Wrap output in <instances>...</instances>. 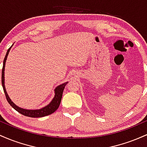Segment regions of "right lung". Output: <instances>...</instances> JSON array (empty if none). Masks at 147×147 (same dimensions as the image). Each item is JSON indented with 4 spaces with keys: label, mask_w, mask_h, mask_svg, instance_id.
<instances>
[{
    "label": "right lung",
    "mask_w": 147,
    "mask_h": 147,
    "mask_svg": "<svg viewBox=\"0 0 147 147\" xmlns=\"http://www.w3.org/2000/svg\"><path fill=\"white\" fill-rule=\"evenodd\" d=\"M11 48V47L8 49L7 51L6 55L5 57L4 61H3V65L2 68V86L3 88V90H4L5 95V97L7 99L8 103L9 104V105L15 109L16 111H18V113L23 115L25 116H28V117H44V116L49 115L53 113L55 111H57V109H58L59 106L60 105L61 101L62 98V95H63V91L64 90V88H65V85H66L68 82L66 83H64L61 85L59 86L58 87H57L55 88V95L54 99H52V101L50 102V104H49L48 106H46L45 107L43 108V109H39V110H26V109H21V108L18 107L17 106H16L15 104L11 101V99H9V96H8L7 93L5 88V84H4V70H5V61L7 59V57L8 54H9V50Z\"/></svg>",
    "instance_id": "obj_1"
}]
</instances>
